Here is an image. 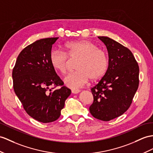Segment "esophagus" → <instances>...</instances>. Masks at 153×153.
I'll list each match as a JSON object with an SVG mask.
<instances>
[{
	"mask_svg": "<svg viewBox=\"0 0 153 153\" xmlns=\"http://www.w3.org/2000/svg\"><path fill=\"white\" fill-rule=\"evenodd\" d=\"M71 91L74 94H79L80 91L79 90V89H72Z\"/></svg>",
	"mask_w": 153,
	"mask_h": 153,
	"instance_id": "34e87169",
	"label": "esophagus"
}]
</instances>
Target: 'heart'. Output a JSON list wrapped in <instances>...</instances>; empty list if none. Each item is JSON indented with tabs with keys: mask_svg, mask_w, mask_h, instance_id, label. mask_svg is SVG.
I'll list each match as a JSON object with an SVG mask.
<instances>
[{
	"mask_svg": "<svg viewBox=\"0 0 153 153\" xmlns=\"http://www.w3.org/2000/svg\"><path fill=\"white\" fill-rule=\"evenodd\" d=\"M66 53L54 48L51 52L50 62L53 69L64 74L71 59H77L74 72L69 73L64 79L66 86L72 89L82 87L89 81L101 78L106 72L108 59L106 54L99 49L97 45L88 40L69 42L65 45Z\"/></svg>",
	"mask_w": 153,
	"mask_h": 153,
	"instance_id": "obj_1",
	"label": "heart"
}]
</instances>
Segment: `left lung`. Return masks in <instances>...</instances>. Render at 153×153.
Wrapping results in <instances>:
<instances>
[{
	"label": "left lung",
	"mask_w": 153,
	"mask_h": 153,
	"mask_svg": "<svg viewBox=\"0 0 153 153\" xmlns=\"http://www.w3.org/2000/svg\"><path fill=\"white\" fill-rule=\"evenodd\" d=\"M108 53V67L91 89L94 102L89 111L97 120L108 121L128 109L139 85V66L132 52L108 37L99 36Z\"/></svg>",
	"instance_id": "obj_1"
}]
</instances>
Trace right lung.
<instances>
[{
    "label": "right lung",
    "mask_w": 153,
    "mask_h": 153,
    "mask_svg": "<svg viewBox=\"0 0 153 153\" xmlns=\"http://www.w3.org/2000/svg\"><path fill=\"white\" fill-rule=\"evenodd\" d=\"M58 38L37 40L19 54L12 72L13 89L27 113L47 123L57 120L71 94L51 65L50 54ZM56 86H62L53 91ZM53 87V88H50Z\"/></svg>",
    "instance_id": "add662e5"
}]
</instances>
